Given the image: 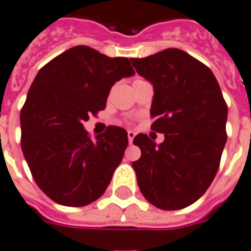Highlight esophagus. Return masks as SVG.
<instances>
[{
  "label": "esophagus",
  "instance_id": "34e87169",
  "mask_svg": "<svg viewBox=\"0 0 251 251\" xmlns=\"http://www.w3.org/2000/svg\"><path fill=\"white\" fill-rule=\"evenodd\" d=\"M135 135L136 134H135L134 131H131V130L127 131V139H128V142H130V144H132V141H134Z\"/></svg>",
  "mask_w": 251,
  "mask_h": 251
}]
</instances>
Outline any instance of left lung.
Returning <instances> with one entry per match:
<instances>
[{
  "label": "left lung",
  "mask_w": 251,
  "mask_h": 251,
  "mask_svg": "<svg viewBox=\"0 0 251 251\" xmlns=\"http://www.w3.org/2000/svg\"><path fill=\"white\" fill-rule=\"evenodd\" d=\"M153 86L151 130L164 142L140 134L141 157L132 162L149 202L162 210L194 204L211 185L226 142L227 106L211 70L179 49L131 58Z\"/></svg>",
  "instance_id": "1"
}]
</instances>
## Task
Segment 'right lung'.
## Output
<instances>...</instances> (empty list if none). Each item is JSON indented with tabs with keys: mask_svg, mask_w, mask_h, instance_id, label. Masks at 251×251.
Instances as JSON below:
<instances>
[{
	"mask_svg": "<svg viewBox=\"0 0 251 251\" xmlns=\"http://www.w3.org/2000/svg\"><path fill=\"white\" fill-rule=\"evenodd\" d=\"M132 75L128 58L87 46L69 49L38 71L21 110V148L51 200L85 206L105 193L127 148V132L109 126L92 140L82 123L105 109L116 81Z\"/></svg>",
	"mask_w": 251,
	"mask_h": 251,
	"instance_id": "obj_1",
	"label": "right lung"
}]
</instances>
